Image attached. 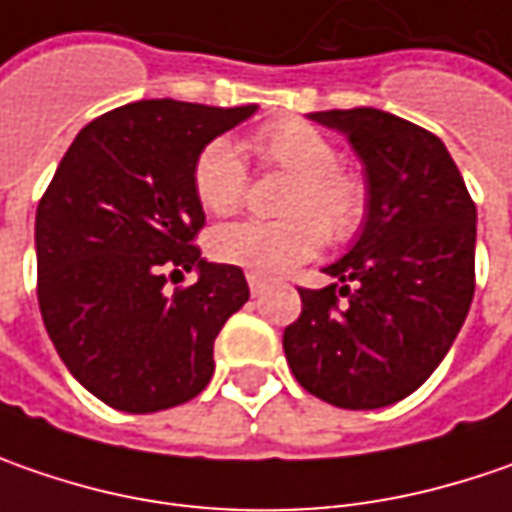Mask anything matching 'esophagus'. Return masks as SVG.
<instances>
[{
  "mask_svg": "<svg viewBox=\"0 0 512 512\" xmlns=\"http://www.w3.org/2000/svg\"><path fill=\"white\" fill-rule=\"evenodd\" d=\"M266 289H269V283L260 278V275H249V292H252V298H260Z\"/></svg>",
  "mask_w": 512,
  "mask_h": 512,
  "instance_id": "1",
  "label": "esophagus"
}]
</instances>
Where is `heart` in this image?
<instances>
[{"label":"heart","mask_w":512,"mask_h":512,"mask_svg":"<svg viewBox=\"0 0 512 512\" xmlns=\"http://www.w3.org/2000/svg\"><path fill=\"white\" fill-rule=\"evenodd\" d=\"M263 166L292 174L283 197L280 220H237L209 234V255L220 263L246 269L249 275L278 278L312 260L323 249L326 234L346 243L367 226V180L338 166L335 145L315 125L278 120L257 128L252 137ZM249 186V168L240 145L229 137L206 143L191 166V189L197 203L212 214H232Z\"/></svg>","instance_id":"1"}]
</instances>
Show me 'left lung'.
<instances>
[{
    "label": "left lung",
    "instance_id": "left-lung-1",
    "mask_svg": "<svg viewBox=\"0 0 512 512\" xmlns=\"http://www.w3.org/2000/svg\"><path fill=\"white\" fill-rule=\"evenodd\" d=\"M364 166L367 226L300 289L283 352L306 392L344 410L389 407L444 361L476 289V206L435 134L378 108L315 111ZM345 300L341 301L340 298Z\"/></svg>",
    "mask_w": 512,
    "mask_h": 512
}]
</instances>
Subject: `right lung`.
<instances>
[{
	"instance_id": "1",
	"label": "right lung",
	"mask_w": 512,
	"mask_h": 512,
	"mask_svg": "<svg viewBox=\"0 0 512 512\" xmlns=\"http://www.w3.org/2000/svg\"><path fill=\"white\" fill-rule=\"evenodd\" d=\"M255 111L177 100L114 108L79 131L39 200L42 321L68 372L114 410H168L212 381L214 338L249 283L191 246L206 223L191 166ZM168 268H194L198 283L168 293Z\"/></svg>"
}]
</instances>
